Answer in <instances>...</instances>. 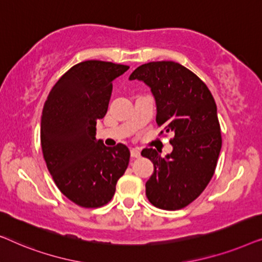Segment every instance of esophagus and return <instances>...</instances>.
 <instances>
[{"label":"esophagus","instance_id":"34e87169","mask_svg":"<svg viewBox=\"0 0 262 262\" xmlns=\"http://www.w3.org/2000/svg\"><path fill=\"white\" fill-rule=\"evenodd\" d=\"M130 152H131V157H134V159H138V157L141 156V151H139L138 149L132 148V149L130 150Z\"/></svg>","mask_w":262,"mask_h":262}]
</instances>
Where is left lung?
<instances>
[{
    "instance_id": "left-lung-1",
    "label": "left lung",
    "mask_w": 262,
    "mask_h": 262,
    "mask_svg": "<svg viewBox=\"0 0 262 262\" xmlns=\"http://www.w3.org/2000/svg\"><path fill=\"white\" fill-rule=\"evenodd\" d=\"M128 80L143 81L156 102V123L171 134L166 157L152 148L142 156L154 163L145 194L154 206L180 210L198 198L216 169L222 148L217 106L206 84L181 64L162 60L138 67Z\"/></svg>"
}]
</instances>
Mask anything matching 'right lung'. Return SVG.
<instances>
[{
    "label": "right lung",
    "instance_id": "add662e5",
    "mask_svg": "<svg viewBox=\"0 0 262 262\" xmlns=\"http://www.w3.org/2000/svg\"><path fill=\"white\" fill-rule=\"evenodd\" d=\"M127 66L85 60L57 81L42 108L40 142L48 169L60 192L82 207L106 205L126 170V145L96 139V120L106 116L112 82Z\"/></svg>",
    "mask_w": 262,
    "mask_h": 262
}]
</instances>
